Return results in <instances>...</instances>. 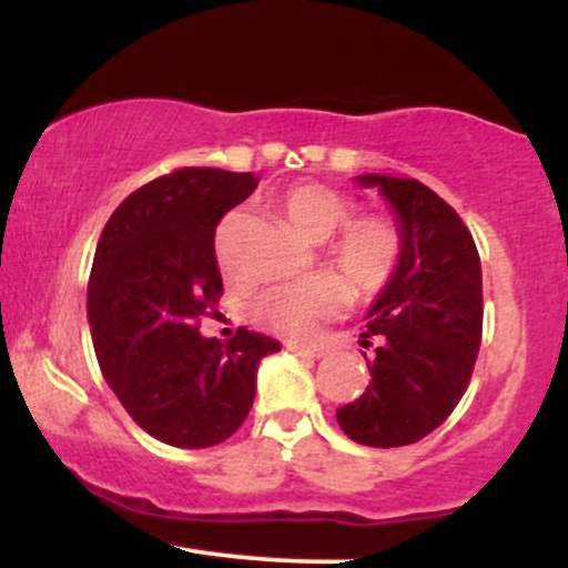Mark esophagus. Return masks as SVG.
Wrapping results in <instances>:
<instances>
[{
  "mask_svg": "<svg viewBox=\"0 0 568 568\" xmlns=\"http://www.w3.org/2000/svg\"><path fill=\"white\" fill-rule=\"evenodd\" d=\"M288 349L291 352H296V355H302V357H323L325 355V349H321V347H306V344H288Z\"/></svg>",
  "mask_w": 568,
  "mask_h": 568,
  "instance_id": "esophagus-1",
  "label": "esophagus"
}]
</instances>
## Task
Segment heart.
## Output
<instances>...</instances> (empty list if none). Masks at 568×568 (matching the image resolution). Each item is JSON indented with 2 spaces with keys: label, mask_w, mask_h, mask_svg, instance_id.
<instances>
[{
  "label": "heart",
  "mask_w": 568,
  "mask_h": 568,
  "mask_svg": "<svg viewBox=\"0 0 568 568\" xmlns=\"http://www.w3.org/2000/svg\"><path fill=\"white\" fill-rule=\"evenodd\" d=\"M283 216L306 243H327L325 264L336 270L357 296H371L393 277L400 240L389 221L376 216L352 217V202L328 186L298 184L280 197ZM221 251V237H219ZM349 293L331 275L306 277L302 283L277 285L251 302V321L272 334L312 338L317 328L347 306Z\"/></svg>",
  "instance_id": "obj_1"
}]
</instances>
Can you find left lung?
Here are the masks:
<instances>
[{"label":"left lung","instance_id":"left-lung-1","mask_svg":"<svg viewBox=\"0 0 568 568\" xmlns=\"http://www.w3.org/2000/svg\"><path fill=\"white\" fill-rule=\"evenodd\" d=\"M355 184L379 189L400 253L363 317V344L376 342L371 382L336 419L361 446H408L446 422L473 376L484 328L480 258L473 234L429 186L382 173L355 175Z\"/></svg>","mask_w":568,"mask_h":568}]
</instances>
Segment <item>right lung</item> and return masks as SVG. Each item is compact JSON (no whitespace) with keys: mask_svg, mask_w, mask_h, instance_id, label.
<instances>
[{"mask_svg":"<svg viewBox=\"0 0 568 568\" xmlns=\"http://www.w3.org/2000/svg\"><path fill=\"white\" fill-rule=\"evenodd\" d=\"M253 173L184 168L135 189L98 240L88 321L98 366L152 438L207 448L243 425L262 357L280 342L240 328L221 344L197 331L219 302L216 226L256 189Z\"/></svg>","mask_w":568,"mask_h":568,"instance_id":"obj_1","label":"right lung"}]
</instances>
